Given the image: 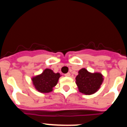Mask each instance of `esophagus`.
Instances as JSON below:
<instances>
[{"mask_svg": "<svg viewBox=\"0 0 127 127\" xmlns=\"http://www.w3.org/2000/svg\"><path fill=\"white\" fill-rule=\"evenodd\" d=\"M70 76V74L69 73V72H68V73H66L65 74V76H67V77H69V76Z\"/></svg>", "mask_w": 127, "mask_h": 127, "instance_id": "obj_1", "label": "esophagus"}]
</instances>
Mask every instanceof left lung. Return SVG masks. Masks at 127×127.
<instances>
[{
    "mask_svg": "<svg viewBox=\"0 0 127 127\" xmlns=\"http://www.w3.org/2000/svg\"><path fill=\"white\" fill-rule=\"evenodd\" d=\"M76 85L79 92L86 95H91L99 89L103 81L100 73H90L85 69H81L76 77Z\"/></svg>",
    "mask_w": 127,
    "mask_h": 127,
    "instance_id": "obj_1",
    "label": "left lung"
}]
</instances>
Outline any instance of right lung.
Returning a JSON list of instances; mask_svg holds the SVG:
<instances>
[{
    "mask_svg": "<svg viewBox=\"0 0 127 127\" xmlns=\"http://www.w3.org/2000/svg\"><path fill=\"white\" fill-rule=\"evenodd\" d=\"M60 74L54 73L52 70L46 69L41 74L32 78L35 88L41 93H49L57 84Z\"/></svg>",
    "mask_w": 127,
    "mask_h": 127,
    "instance_id": "1",
    "label": "right lung"
}]
</instances>
